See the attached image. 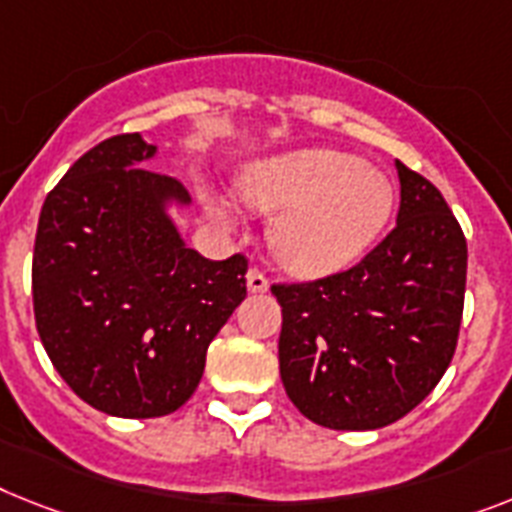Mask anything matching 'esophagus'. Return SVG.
<instances>
[{"instance_id":"34e87169","label":"esophagus","mask_w":512,"mask_h":512,"mask_svg":"<svg viewBox=\"0 0 512 512\" xmlns=\"http://www.w3.org/2000/svg\"><path fill=\"white\" fill-rule=\"evenodd\" d=\"M246 285L251 293H266V290H269V282H266V277L259 272V269H248Z\"/></svg>"}]
</instances>
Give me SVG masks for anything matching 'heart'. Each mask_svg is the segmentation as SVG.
Listing matches in <instances>:
<instances>
[{
	"mask_svg": "<svg viewBox=\"0 0 512 512\" xmlns=\"http://www.w3.org/2000/svg\"><path fill=\"white\" fill-rule=\"evenodd\" d=\"M243 201L277 214L269 248L295 277L319 280L363 259L395 206V185L382 170L335 149H301L248 164L238 177ZM206 209L222 227L235 222L222 196L206 193Z\"/></svg>",
	"mask_w": 512,
	"mask_h": 512,
	"instance_id": "b5f03b06",
	"label": "heart"
}]
</instances>
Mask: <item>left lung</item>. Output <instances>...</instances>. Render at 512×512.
<instances>
[{"instance_id": "obj_1", "label": "left lung", "mask_w": 512, "mask_h": 512, "mask_svg": "<svg viewBox=\"0 0 512 512\" xmlns=\"http://www.w3.org/2000/svg\"><path fill=\"white\" fill-rule=\"evenodd\" d=\"M398 225L348 272L272 285L280 377L308 421L340 432L395 424L437 387L458 345L468 248L437 188L395 162Z\"/></svg>"}]
</instances>
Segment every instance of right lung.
<instances>
[{"label": "right lung", "mask_w": 512, "mask_h": 512, "mask_svg": "<svg viewBox=\"0 0 512 512\" xmlns=\"http://www.w3.org/2000/svg\"><path fill=\"white\" fill-rule=\"evenodd\" d=\"M154 143L114 135L46 196L33 248V314L59 377L96 411L156 418L204 377L206 350L246 298L248 261L185 246L175 177L149 170Z\"/></svg>", "instance_id": "add662e5"}]
</instances>
